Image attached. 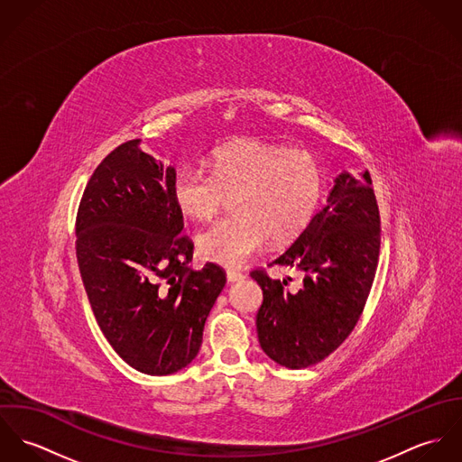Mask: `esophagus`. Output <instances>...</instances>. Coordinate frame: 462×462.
<instances>
[{
  "label": "esophagus",
  "instance_id": "obj_1",
  "mask_svg": "<svg viewBox=\"0 0 462 462\" xmlns=\"http://www.w3.org/2000/svg\"><path fill=\"white\" fill-rule=\"evenodd\" d=\"M226 277H227L229 282H236V281H242L245 275L242 272H236V270H227Z\"/></svg>",
  "mask_w": 462,
  "mask_h": 462
}]
</instances>
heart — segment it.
I'll use <instances>...</instances> for the list:
<instances>
[{
  "instance_id": "obj_1",
  "label": "heart",
  "mask_w": 462,
  "mask_h": 462,
  "mask_svg": "<svg viewBox=\"0 0 462 462\" xmlns=\"http://www.w3.org/2000/svg\"><path fill=\"white\" fill-rule=\"evenodd\" d=\"M209 165L211 172L194 165L180 169L172 196L196 220H211L235 196L236 215L198 236L199 254L213 263L240 266L268 240H293L308 227L324 194L320 162L306 149L247 138L215 151Z\"/></svg>"
}]
</instances>
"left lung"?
Returning a JSON list of instances; mask_svg holds the SVG:
<instances>
[{
    "instance_id": "1",
    "label": "left lung",
    "mask_w": 462,
    "mask_h": 462,
    "mask_svg": "<svg viewBox=\"0 0 462 462\" xmlns=\"http://www.w3.org/2000/svg\"><path fill=\"white\" fill-rule=\"evenodd\" d=\"M381 217L370 172H341L328 202L291 247L270 264L302 272L297 291L264 270L251 277L263 290L256 315L264 354L299 370L320 363L356 328L379 262Z\"/></svg>"
}]
</instances>
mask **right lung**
I'll list each match as a JSON object with an SVG mask.
<instances>
[{
    "mask_svg": "<svg viewBox=\"0 0 462 462\" xmlns=\"http://www.w3.org/2000/svg\"><path fill=\"white\" fill-rule=\"evenodd\" d=\"M174 178L138 138L125 142L90 176L76 217V258L97 326L147 375L192 363L226 284L218 264L190 266L194 244L181 235Z\"/></svg>",
    "mask_w": 462,
    "mask_h": 462,
    "instance_id": "right-lung-1",
    "label": "right lung"
}]
</instances>
